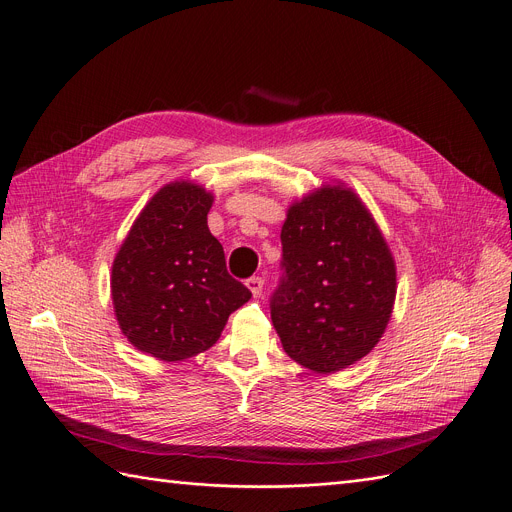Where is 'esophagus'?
Listing matches in <instances>:
<instances>
[{"instance_id": "obj_1", "label": "esophagus", "mask_w": 512, "mask_h": 512, "mask_svg": "<svg viewBox=\"0 0 512 512\" xmlns=\"http://www.w3.org/2000/svg\"><path fill=\"white\" fill-rule=\"evenodd\" d=\"M246 285H248V289L252 291V295H254V297H258V295L262 293V285H264V279H262V277H250V279L246 281Z\"/></svg>"}]
</instances>
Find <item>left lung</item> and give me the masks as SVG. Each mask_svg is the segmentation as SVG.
<instances>
[{
  "label": "left lung",
  "instance_id": "1",
  "mask_svg": "<svg viewBox=\"0 0 512 512\" xmlns=\"http://www.w3.org/2000/svg\"><path fill=\"white\" fill-rule=\"evenodd\" d=\"M270 318L285 353L318 374L368 355L393 314L397 268L364 202L322 186L291 204Z\"/></svg>",
  "mask_w": 512,
  "mask_h": 512
}]
</instances>
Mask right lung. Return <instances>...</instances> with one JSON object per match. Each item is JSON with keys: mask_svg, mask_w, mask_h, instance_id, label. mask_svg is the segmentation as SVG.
<instances>
[{"mask_svg": "<svg viewBox=\"0 0 512 512\" xmlns=\"http://www.w3.org/2000/svg\"><path fill=\"white\" fill-rule=\"evenodd\" d=\"M213 194L192 182L163 186L134 221L111 270L115 318L128 341L163 362H182L221 337L252 297L227 273L208 231Z\"/></svg>", "mask_w": 512, "mask_h": 512, "instance_id": "obj_1", "label": "right lung"}]
</instances>
